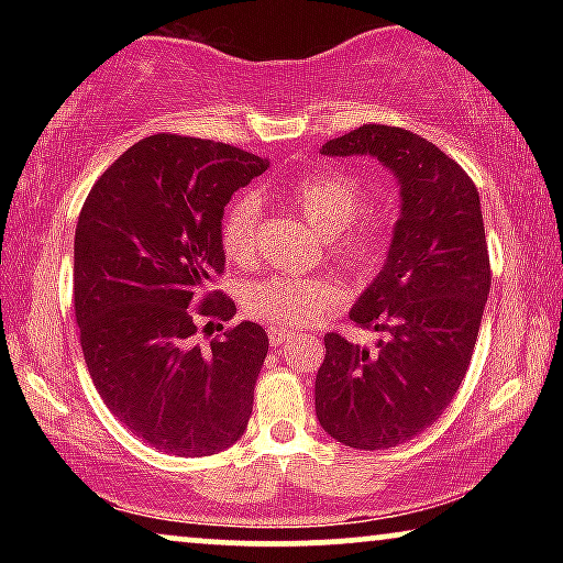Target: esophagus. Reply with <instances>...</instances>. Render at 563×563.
I'll list each match as a JSON object with an SVG mask.
<instances>
[{"label": "esophagus", "instance_id": "obj_1", "mask_svg": "<svg viewBox=\"0 0 563 563\" xmlns=\"http://www.w3.org/2000/svg\"><path fill=\"white\" fill-rule=\"evenodd\" d=\"M284 341H289V330H282V328L268 330V343H272L274 349H279Z\"/></svg>", "mask_w": 563, "mask_h": 563}]
</instances>
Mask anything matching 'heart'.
Here are the masks:
<instances>
[{"mask_svg": "<svg viewBox=\"0 0 563 563\" xmlns=\"http://www.w3.org/2000/svg\"><path fill=\"white\" fill-rule=\"evenodd\" d=\"M284 202L307 225L328 238L330 256L349 272H379L389 253V228L379 218H364L368 189L356 176L318 172L284 191ZM220 245L230 264L249 266L258 249V202L241 195L225 207L220 220ZM341 302V289L325 276L266 274L243 287V307L251 318L295 328L320 318Z\"/></svg>", "mask_w": 563, "mask_h": 563, "instance_id": "heart-1", "label": "heart"}]
</instances>
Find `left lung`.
I'll list each match as a JSON object with an SVG mask.
<instances>
[{
    "label": "left lung",
    "instance_id": "1",
    "mask_svg": "<svg viewBox=\"0 0 563 563\" xmlns=\"http://www.w3.org/2000/svg\"><path fill=\"white\" fill-rule=\"evenodd\" d=\"M325 156H374L399 179L402 210L387 261L351 320L374 345L325 335L314 412L338 443L382 451L441 418L464 382L492 272L479 191L456 161L402 128L361 125Z\"/></svg>",
    "mask_w": 563,
    "mask_h": 563
}]
</instances>
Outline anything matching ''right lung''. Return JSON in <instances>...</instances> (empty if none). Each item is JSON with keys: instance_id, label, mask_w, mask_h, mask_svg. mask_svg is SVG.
<instances>
[{"instance_id": "right-lung-1", "label": "right lung", "mask_w": 563, "mask_h": 563, "mask_svg": "<svg viewBox=\"0 0 563 563\" xmlns=\"http://www.w3.org/2000/svg\"><path fill=\"white\" fill-rule=\"evenodd\" d=\"M266 166L202 137H143L99 176L76 222L74 310L89 376L114 418L164 453L212 456L249 426L266 330L245 320L207 345L197 330L233 318V299L210 289L225 272L220 220Z\"/></svg>"}]
</instances>
